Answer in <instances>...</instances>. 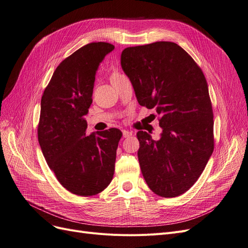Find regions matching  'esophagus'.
I'll return each mask as SVG.
<instances>
[{
  "mask_svg": "<svg viewBox=\"0 0 248 248\" xmlns=\"http://www.w3.org/2000/svg\"><path fill=\"white\" fill-rule=\"evenodd\" d=\"M122 133H123V137H129V136H131L132 134H133V132L132 131H129V130H122Z\"/></svg>",
  "mask_w": 248,
  "mask_h": 248,
  "instance_id": "1",
  "label": "esophagus"
}]
</instances>
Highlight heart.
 <instances>
[{"instance_id":"b5f03b06","label":"heart","mask_w":248,"mask_h":248,"mask_svg":"<svg viewBox=\"0 0 248 248\" xmlns=\"http://www.w3.org/2000/svg\"><path fill=\"white\" fill-rule=\"evenodd\" d=\"M121 77H123V75H122V74H120V73H119V72H117V71L113 72V73L111 74V76H110V79H111V82H114V81L118 80V79H119V78H121Z\"/></svg>"}]
</instances>
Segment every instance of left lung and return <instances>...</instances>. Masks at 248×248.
I'll use <instances>...</instances> for the list:
<instances>
[{"label":"left lung","mask_w":248,"mask_h":248,"mask_svg":"<svg viewBox=\"0 0 248 248\" xmlns=\"http://www.w3.org/2000/svg\"><path fill=\"white\" fill-rule=\"evenodd\" d=\"M121 66L138 104L155 108L163 132L158 140L138 131L137 156L151 190L162 197L185 193L214 152V113L201 67L175 43L129 46Z\"/></svg>","instance_id":"left-lung-1"}]
</instances>
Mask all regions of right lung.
<instances>
[{
  "mask_svg": "<svg viewBox=\"0 0 248 248\" xmlns=\"http://www.w3.org/2000/svg\"><path fill=\"white\" fill-rule=\"evenodd\" d=\"M114 47L98 42L78 48L59 64L42 96L39 145L57 180L79 196L102 192L114 176L122 132L110 128L86 135L85 120L97 67Z\"/></svg>",
  "mask_w": 248,
  "mask_h": 248,
  "instance_id": "right-lung-1",
  "label": "right lung"
}]
</instances>
